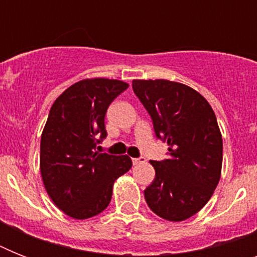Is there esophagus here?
Listing matches in <instances>:
<instances>
[{"label": "esophagus", "instance_id": "esophagus-1", "mask_svg": "<svg viewBox=\"0 0 257 257\" xmlns=\"http://www.w3.org/2000/svg\"><path fill=\"white\" fill-rule=\"evenodd\" d=\"M132 163L133 165H137V164H143V163H145V157H133L132 159Z\"/></svg>", "mask_w": 257, "mask_h": 257}]
</instances>
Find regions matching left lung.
Here are the masks:
<instances>
[{"label": "left lung", "mask_w": 257, "mask_h": 257, "mask_svg": "<svg viewBox=\"0 0 257 257\" xmlns=\"http://www.w3.org/2000/svg\"><path fill=\"white\" fill-rule=\"evenodd\" d=\"M133 92L152 118L168 159L151 161L156 171L145 188L147 204L169 221H183L208 203L217 187L223 139L215 112L200 93L168 80H133Z\"/></svg>", "instance_id": "obj_1"}]
</instances>
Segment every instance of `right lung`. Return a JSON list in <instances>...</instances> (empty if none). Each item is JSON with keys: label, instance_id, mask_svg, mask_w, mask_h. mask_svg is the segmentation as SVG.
<instances>
[{"label": "right lung", "instance_id": "obj_1", "mask_svg": "<svg viewBox=\"0 0 257 257\" xmlns=\"http://www.w3.org/2000/svg\"><path fill=\"white\" fill-rule=\"evenodd\" d=\"M128 88L118 80H82L50 108L41 136L40 168L53 203L73 219H89L108 207L113 183L132 167L131 157L98 153L106 139L109 105Z\"/></svg>", "mask_w": 257, "mask_h": 257}]
</instances>
